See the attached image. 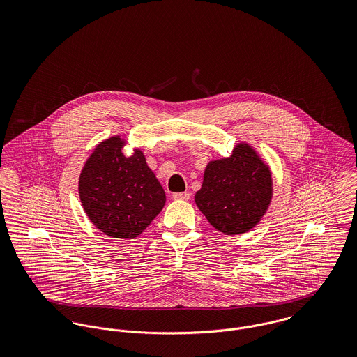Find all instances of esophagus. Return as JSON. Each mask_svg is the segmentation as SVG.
Instances as JSON below:
<instances>
[{
  "mask_svg": "<svg viewBox=\"0 0 357 357\" xmlns=\"http://www.w3.org/2000/svg\"><path fill=\"white\" fill-rule=\"evenodd\" d=\"M173 199H176V201H188L190 199V192L173 194Z\"/></svg>",
  "mask_w": 357,
  "mask_h": 357,
  "instance_id": "34e87169",
  "label": "esophagus"
}]
</instances>
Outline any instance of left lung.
I'll list each match as a JSON object with an SVG mask.
<instances>
[{"mask_svg": "<svg viewBox=\"0 0 357 357\" xmlns=\"http://www.w3.org/2000/svg\"><path fill=\"white\" fill-rule=\"evenodd\" d=\"M272 174L252 146L238 143L228 158L210 160L195 204L207 221L225 235L255 228L272 199Z\"/></svg>", "mask_w": 357, "mask_h": 357, "instance_id": "8db88e82", "label": "left lung"}]
</instances>
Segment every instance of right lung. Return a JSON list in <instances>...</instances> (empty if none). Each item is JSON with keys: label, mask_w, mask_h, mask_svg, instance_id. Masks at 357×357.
Segmentation results:
<instances>
[{"label": "right lung", "mask_w": 357, "mask_h": 357, "mask_svg": "<svg viewBox=\"0 0 357 357\" xmlns=\"http://www.w3.org/2000/svg\"><path fill=\"white\" fill-rule=\"evenodd\" d=\"M125 140L112 136L96 146L78 181L82 207L89 220L111 238L139 236L160 213L165 191L142 150L122 153Z\"/></svg>", "instance_id": "obj_1"}]
</instances>
